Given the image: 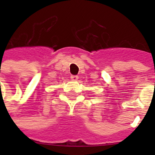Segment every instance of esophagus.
Returning a JSON list of instances; mask_svg holds the SVG:
<instances>
[{
    "label": "esophagus",
    "instance_id": "esophagus-1",
    "mask_svg": "<svg viewBox=\"0 0 155 155\" xmlns=\"http://www.w3.org/2000/svg\"><path fill=\"white\" fill-rule=\"evenodd\" d=\"M71 78L72 81H77L78 79V76H77V75H71Z\"/></svg>",
    "mask_w": 155,
    "mask_h": 155
}]
</instances>
